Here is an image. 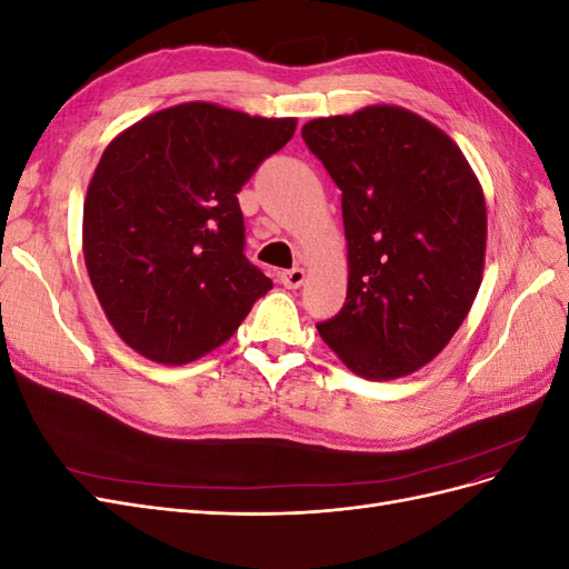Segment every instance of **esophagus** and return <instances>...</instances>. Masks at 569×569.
<instances>
[{
    "label": "esophagus",
    "mask_w": 569,
    "mask_h": 569,
    "mask_svg": "<svg viewBox=\"0 0 569 569\" xmlns=\"http://www.w3.org/2000/svg\"><path fill=\"white\" fill-rule=\"evenodd\" d=\"M280 280H282V284L287 289H299L303 284V280H306V272H303V268H291V270H284L280 274Z\"/></svg>",
    "instance_id": "34e87169"
}]
</instances>
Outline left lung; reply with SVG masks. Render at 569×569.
Listing matches in <instances>:
<instances>
[{"label": "left lung", "mask_w": 569, "mask_h": 569, "mask_svg": "<svg viewBox=\"0 0 569 569\" xmlns=\"http://www.w3.org/2000/svg\"><path fill=\"white\" fill-rule=\"evenodd\" d=\"M306 147L341 189L349 289L318 325L366 380H393L451 341L481 284L487 203L449 134L399 107L316 118Z\"/></svg>", "instance_id": "1"}]
</instances>
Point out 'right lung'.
Returning a JSON list of instances; mask_svg holds the SVG:
<instances>
[{"instance_id": "right-lung-1", "label": "right lung", "mask_w": 569, "mask_h": 569, "mask_svg": "<svg viewBox=\"0 0 569 569\" xmlns=\"http://www.w3.org/2000/svg\"><path fill=\"white\" fill-rule=\"evenodd\" d=\"M297 130L189 101L151 113L107 147L88 187L82 251L118 337L182 366L228 341L272 289L244 256L237 192Z\"/></svg>"}]
</instances>
